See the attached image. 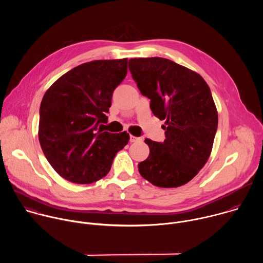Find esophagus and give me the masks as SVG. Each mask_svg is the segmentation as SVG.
<instances>
[{"label": "esophagus", "instance_id": "esophagus-1", "mask_svg": "<svg viewBox=\"0 0 263 263\" xmlns=\"http://www.w3.org/2000/svg\"><path fill=\"white\" fill-rule=\"evenodd\" d=\"M142 138L141 137H136L133 135H130V142H136V141H141Z\"/></svg>", "mask_w": 263, "mask_h": 263}]
</instances>
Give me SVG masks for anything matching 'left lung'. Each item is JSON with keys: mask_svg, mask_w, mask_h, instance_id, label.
<instances>
[{"mask_svg": "<svg viewBox=\"0 0 263 263\" xmlns=\"http://www.w3.org/2000/svg\"><path fill=\"white\" fill-rule=\"evenodd\" d=\"M129 70L155 117L165 120L162 142L145 139L148 157L140 175L158 187L190 182L207 162L217 129V111L209 86L199 73L160 58H133Z\"/></svg>", "mask_w": 263, "mask_h": 263, "instance_id": "1", "label": "left lung"}]
</instances>
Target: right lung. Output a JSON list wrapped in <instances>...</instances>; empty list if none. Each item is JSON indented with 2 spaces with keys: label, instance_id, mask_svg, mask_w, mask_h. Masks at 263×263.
I'll return each mask as SVG.
<instances>
[{
  "label": "right lung",
  "instance_id": "add662e5",
  "mask_svg": "<svg viewBox=\"0 0 263 263\" xmlns=\"http://www.w3.org/2000/svg\"><path fill=\"white\" fill-rule=\"evenodd\" d=\"M127 58L95 60L73 67L45 93L39 137L52 167L64 179L89 184L105 177L129 134L101 130L112 93L127 74ZM100 128H98V126Z\"/></svg>",
  "mask_w": 263,
  "mask_h": 263
}]
</instances>
